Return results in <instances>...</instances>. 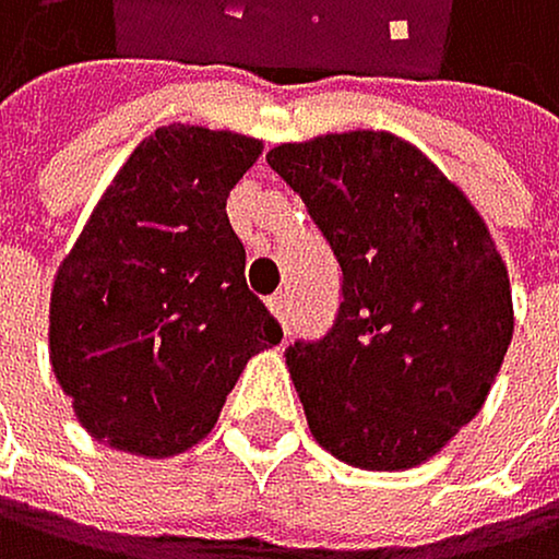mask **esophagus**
Here are the masks:
<instances>
[{
  "label": "esophagus",
  "instance_id": "esophagus-1",
  "mask_svg": "<svg viewBox=\"0 0 559 559\" xmlns=\"http://www.w3.org/2000/svg\"><path fill=\"white\" fill-rule=\"evenodd\" d=\"M267 309H271V316L282 322V326L288 330V322H292V302L285 295H274V298H267Z\"/></svg>",
  "mask_w": 559,
  "mask_h": 559
}]
</instances>
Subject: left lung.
I'll return each mask as SVG.
<instances>
[{
	"mask_svg": "<svg viewBox=\"0 0 559 559\" xmlns=\"http://www.w3.org/2000/svg\"><path fill=\"white\" fill-rule=\"evenodd\" d=\"M267 164L343 271L333 330L285 350L316 443L360 471L426 464L481 412L515 330L485 219L384 130L282 143Z\"/></svg>",
	"mask_w": 559,
	"mask_h": 559,
	"instance_id": "obj_1",
	"label": "left lung"
}]
</instances>
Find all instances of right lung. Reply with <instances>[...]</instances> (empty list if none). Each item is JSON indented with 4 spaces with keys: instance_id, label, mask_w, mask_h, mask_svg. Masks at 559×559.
<instances>
[{
    "instance_id": "obj_1",
    "label": "right lung",
    "mask_w": 559,
    "mask_h": 559,
    "mask_svg": "<svg viewBox=\"0 0 559 559\" xmlns=\"http://www.w3.org/2000/svg\"><path fill=\"white\" fill-rule=\"evenodd\" d=\"M261 147L185 122L154 130L53 274L50 367L98 443L185 453L212 432L247 360L282 343L226 216Z\"/></svg>"
}]
</instances>
